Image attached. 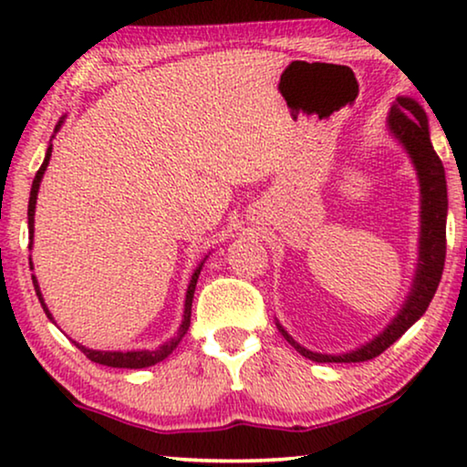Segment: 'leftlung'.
<instances>
[{
	"label": "left lung",
	"mask_w": 467,
	"mask_h": 467,
	"mask_svg": "<svg viewBox=\"0 0 467 467\" xmlns=\"http://www.w3.org/2000/svg\"><path fill=\"white\" fill-rule=\"evenodd\" d=\"M387 131L398 142L410 159L417 171L420 208H419V253L414 276L398 315L387 323V327L379 331L372 340L347 353L327 355L317 353L293 340L276 318V327L286 342L304 355L306 359L317 363H357L379 357L395 340H400L420 317L425 315L427 306L436 296V289L442 278L444 257H446V214H449V197H446V174L444 165L433 150L430 138V119L423 106L417 99L400 95L387 114Z\"/></svg>",
	"instance_id": "obj_1"
}]
</instances>
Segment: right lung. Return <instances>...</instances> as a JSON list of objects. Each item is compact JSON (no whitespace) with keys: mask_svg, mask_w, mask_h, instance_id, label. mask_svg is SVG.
I'll return each mask as SVG.
<instances>
[{"mask_svg":"<svg viewBox=\"0 0 467 467\" xmlns=\"http://www.w3.org/2000/svg\"><path fill=\"white\" fill-rule=\"evenodd\" d=\"M63 120H66V117L59 119V123H57L55 127V133L61 130ZM53 133V138H55ZM50 155H53V144H48L47 149V155H44V163L40 165V170H37V174L34 178V184H31V193H29V208H27V225H29V251L34 248V223H36V202H37V191H40V182L44 178V171H47L48 168V161H50ZM210 254V253H208ZM208 254L203 257L200 264H197V267L193 270V274H191V280H189V286H187V296H184V310H182V321H181V327H178L176 336H171L170 340H165L163 344H159L157 348H142V350H95V348H88V347H82L80 342H76L69 337L76 344V348H80L82 353H85L88 359L99 363V366H108V368H127V369H142V368H150L155 366V363L163 361L165 357H170L171 353H174V348L181 344V340L184 337V334H187L189 325H191V304H193V293H195V285H197V278H200V272L203 264H206ZM29 267L34 270V261H31L29 257ZM31 278H34V289H36V296L37 299H40L42 308L44 312H47V317L50 318V321L55 323L53 315H50L48 306L47 302H44V296L40 291V285H37V278L31 274ZM57 325V323H55Z\"/></svg>","mask_w":467,"mask_h":467,"instance_id":"1","label":"right lung"}]
</instances>
